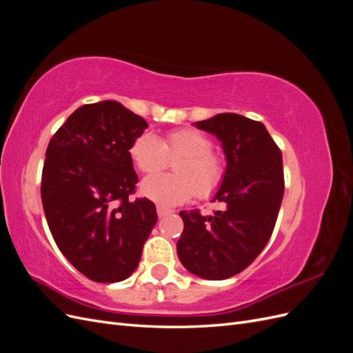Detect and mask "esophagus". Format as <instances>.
Returning <instances> with one entry per match:
<instances>
[{
	"instance_id": "34e87169",
	"label": "esophagus",
	"mask_w": 353,
	"mask_h": 353,
	"mask_svg": "<svg viewBox=\"0 0 353 353\" xmlns=\"http://www.w3.org/2000/svg\"><path fill=\"white\" fill-rule=\"evenodd\" d=\"M170 210H168V209H165V208H160V206H157V216L159 218H165V216H168V215H170Z\"/></svg>"
}]
</instances>
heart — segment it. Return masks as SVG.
<instances>
[{
    "label": "heart",
    "instance_id": "1",
    "mask_svg": "<svg viewBox=\"0 0 353 353\" xmlns=\"http://www.w3.org/2000/svg\"><path fill=\"white\" fill-rule=\"evenodd\" d=\"M212 141L197 130H175L159 138L152 132L138 135L130 147V157L144 175L157 174L174 163L175 175H156L145 178L140 191L144 197L160 208H174L197 194L206 199L219 187L223 166L212 152Z\"/></svg>",
    "mask_w": 353,
    "mask_h": 353
}]
</instances>
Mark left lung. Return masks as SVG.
Returning <instances> with one entry per match:
<instances>
[{"label":"left lung","instance_id":"1","mask_svg":"<svg viewBox=\"0 0 353 353\" xmlns=\"http://www.w3.org/2000/svg\"><path fill=\"white\" fill-rule=\"evenodd\" d=\"M193 125L221 141L227 168L212 201L225 209L179 212L176 252L191 274L225 280L248 268L271 237L284 196L283 156L265 125L245 116L219 113Z\"/></svg>","mask_w":353,"mask_h":353}]
</instances>
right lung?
I'll use <instances>...</instances> for the list:
<instances>
[{"label":"right lung","mask_w":353,"mask_h":353,"mask_svg":"<svg viewBox=\"0 0 353 353\" xmlns=\"http://www.w3.org/2000/svg\"><path fill=\"white\" fill-rule=\"evenodd\" d=\"M114 100L85 104L52 135L41 197L60 252L90 280H126L157 222L154 203L131 201L138 176L130 147L147 128Z\"/></svg>","instance_id":"obj_1"}]
</instances>
